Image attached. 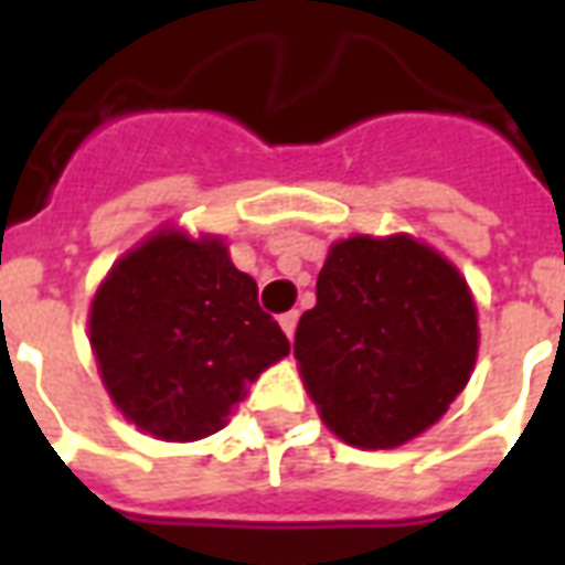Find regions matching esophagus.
Segmentation results:
<instances>
[{"instance_id": "obj_1", "label": "esophagus", "mask_w": 565, "mask_h": 565, "mask_svg": "<svg viewBox=\"0 0 565 565\" xmlns=\"http://www.w3.org/2000/svg\"><path fill=\"white\" fill-rule=\"evenodd\" d=\"M281 330L287 332V339H294L296 332V323H299V311H287V315H281Z\"/></svg>"}]
</instances>
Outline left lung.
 <instances>
[{
    "instance_id": "8db88e82",
    "label": "left lung",
    "mask_w": 565,
    "mask_h": 565,
    "mask_svg": "<svg viewBox=\"0 0 565 565\" xmlns=\"http://www.w3.org/2000/svg\"><path fill=\"white\" fill-rule=\"evenodd\" d=\"M294 354L335 436L354 448H396L466 387L478 311L460 271L433 247L412 235H354L330 247Z\"/></svg>"
}]
</instances>
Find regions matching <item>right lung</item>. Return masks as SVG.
Returning a JSON list of instances; mask_svg holds the SVG:
<instances>
[{
    "mask_svg": "<svg viewBox=\"0 0 565 565\" xmlns=\"http://www.w3.org/2000/svg\"><path fill=\"white\" fill-rule=\"evenodd\" d=\"M90 344L124 417L166 441L223 429L247 384L290 354L221 238L178 230L117 259L93 296Z\"/></svg>",
    "mask_w": 565,
    "mask_h": 565,
    "instance_id": "right-lung-1",
    "label": "right lung"
}]
</instances>
